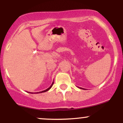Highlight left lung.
<instances>
[{
	"label": "left lung",
	"instance_id": "left-lung-1",
	"mask_svg": "<svg viewBox=\"0 0 123 123\" xmlns=\"http://www.w3.org/2000/svg\"><path fill=\"white\" fill-rule=\"evenodd\" d=\"M79 88H80V87H79ZM81 88V89H84V88ZM84 90H85V89H84Z\"/></svg>",
	"mask_w": 123,
	"mask_h": 123
}]
</instances>
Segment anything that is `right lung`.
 Masks as SVG:
<instances>
[{"label": "right lung", "mask_w": 123, "mask_h": 123, "mask_svg": "<svg viewBox=\"0 0 123 123\" xmlns=\"http://www.w3.org/2000/svg\"><path fill=\"white\" fill-rule=\"evenodd\" d=\"M53 84H54V81H53V82L52 83V84H51V85L50 86V87H49V88H48L47 89H46V90H44V91H40V92H35L34 94H39V93H42V92H46V91H49V90H50V89L52 87V86H53ZM29 92V93H31V94H33V92Z\"/></svg>", "instance_id": "1"}]
</instances>
